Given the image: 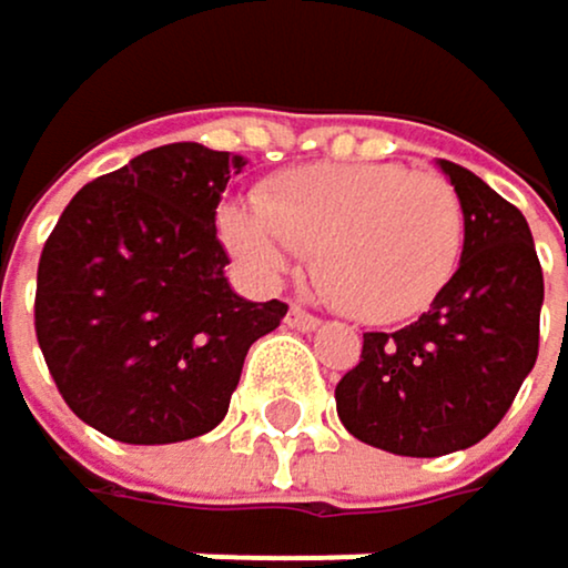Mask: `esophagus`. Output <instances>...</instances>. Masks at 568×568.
Here are the masks:
<instances>
[{
	"label": "esophagus",
	"mask_w": 568,
	"mask_h": 568,
	"mask_svg": "<svg viewBox=\"0 0 568 568\" xmlns=\"http://www.w3.org/2000/svg\"><path fill=\"white\" fill-rule=\"evenodd\" d=\"M291 328H301V332H308V328H318V318L315 315H308L305 308H297V305H291L287 308V318H284Z\"/></svg>",
	"instance_id": "esophagus-1"
}]
</instances>
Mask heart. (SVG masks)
Instances as JSON below:
<instances>
[{
  "mask_svg": "<svg viewBox=\"0 0 568 568\" xmlns=\"http://www.w3.org/2000/svg\"><path fill=\"white\" fill-rule=\"evenodd\" d=\"M219 233L256 281H281L308 250L343 315L400 322L446 291L463 260L456 187L404 164H308L271 178L256 202L219 212Z\"/></svg>",
  "mask_w": 568,
  "mask_h": 568,
  "instance_id": "b5f03b06",
  "label": "heart"
}]
</instances>
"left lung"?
<instances>
[{"mask_svg":"<svg viewBox=\"0 0 568 568\" xmlns=\"http://www.w3.org/2000/svg\"><path fill=\"white\" fill-rule=\"evenodd\" d=\"M463 202V260L432 308L397 332H363L335 384L339 422L394 456H446L487 438L538 359L541 263L525 215L473 171L438 161Z\"/></svg>","mask_w":568,"mask_h":568,"instance_id":"obj_1","label":"left lung"}]
</instances>
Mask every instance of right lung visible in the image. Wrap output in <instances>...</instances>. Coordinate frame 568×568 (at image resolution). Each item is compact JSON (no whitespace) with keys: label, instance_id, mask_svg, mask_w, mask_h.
I'll return each instance as SVG.
<instances>
[{"label":"right lung","instance_id":"obj_1","mask_svg":"<svg viewBox=\"0 0 568 568\" xmlns=\"http://www.w3.org/2000/svg\"><path fill=\"white\" fill-rule=\"evenodd\" d=\"M243 156L202 143L146 150L68 202L37 267L33 325L71 412L130 446L212 432L250 346L284 301L225 281L215 209Z\"/></svg>","mask_w":568,"mask_h":568}]
</instances>
